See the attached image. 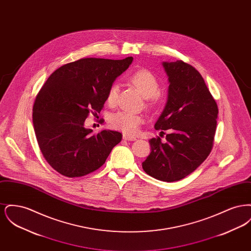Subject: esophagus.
<instances>
[{
    "instance_id": "obj_1",
    "label": "esophagus",
    "mask_w": 251,
    "mask_h": 251,
    "mask_svg": "<svg viewBox=\"0 0 251 251\" xmlns=\"http://www.w3.org/2000/svg\"><path fill=\"white\" fill-rule=\"evenodd\" d=\"M123 139H124V140H127V141H134V140H136L135 137L130 136V135H128V134H123Z\"/></svg>"
}]
</instances>
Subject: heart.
<instances>
[{
	"mask_svg": "<svg viewBox=\"0 0 251 251\" xmlns=\"http://www.w3.org/2000/svg\"><path fill=\"white\" fill-rule=\"evenodd\" d=\"M128 80L140 91V93L145 98L148 99V103L150 105L155 103L158 100L159 82L151 72L145 69L137 70L131 73ZM118 96L119 85L117 84H111L106 93V101L111 105L115 104L118 100ZM143 121L142 116L126 111H120L112 115L109 120L112 128L122 131L130 135H133L138 131Z\"/></svg>",
	"mask_w": 251,
	"mask_h": 251,
	"instance_id": "b5f03b06",
	"label": "heart"
}]
</instances>
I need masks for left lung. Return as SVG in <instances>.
Wrapping results in <instances>:
<instances>
[{
	"mask_svg": "<svg viewBox=\"0 0 251 251\" xmlns=\"http://www.w3.org/2000/svg\"><path fill=\"white\" fill-rule=\"evenodd\" d=\"M163 66L169 81L168 98L154 127L170 133L165 143L159 136L150 140L151 152L142 167L150 176L170 182L191 174L210 154L218 108L202 76L191 65L177 60Z\"/></svg>",
	"mask_w": 251,
	"mask_h": 251,
	"instance_id": "obj_1",
	"label": "left lung"
}]
</instances>
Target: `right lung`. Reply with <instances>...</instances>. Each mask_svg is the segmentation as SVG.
Masks as SVG:
<instances>
[{"instance_id":"1","label":"right lung","mask_w":251,"mask_h":251,"mask_svg":"<svg viewBox=\"0 0 251 251\" xmlns=\"http://www.w3.org/2000/svg\"><path fill=\"white\" fill-rule=\"evenodd\" d=\"M131 61H74L52 72L37 93L33 106L36 140L49 165L61 175L76 178L94 172L121 141L119 131L93 133L84 128V120L101 111L109 86Z\"/></svg>"}]
</instances>
